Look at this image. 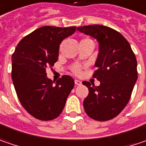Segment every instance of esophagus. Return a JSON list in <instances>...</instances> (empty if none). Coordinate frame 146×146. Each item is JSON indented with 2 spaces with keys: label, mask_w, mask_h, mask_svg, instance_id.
<instances>
[{
  "label": "esophagus",
  "mask_w": 146,
  "mask_h": 146,
  "mask_svg": "<svg viewBox=\"0 0 146 146\" xmlns=\"http://www.w3.org/2000/svg\"><path fill=\"white\" fill-rule=\"evenodd\" d=\"M74 82H75L76 85H81L82 84V82L80 81V80H78V79H75V80H74Z\"/></svg>",
  "instance_id": "34e87169"
}]
</instances>
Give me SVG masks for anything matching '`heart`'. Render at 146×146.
I'll return each mask as SVG.
<instances>
[{"instance_id":"obj_1","label":"heart","mask_w":146,"mask_h":146,"mask_svg":"<svg viewBox=\"0 0 146 146\" xmlns=\"http://www.w3.org/2000/svg\"><path fill=\"white\" fill-rule=\"evenodd\" d=\"M82 41H92V40H91L90 39H88V38H85V39H82ZM71 70H72V72H73V73H75V74H79L82 71V66L78 64H74L73 67H72Z\"/></svg>"}]
</instances>
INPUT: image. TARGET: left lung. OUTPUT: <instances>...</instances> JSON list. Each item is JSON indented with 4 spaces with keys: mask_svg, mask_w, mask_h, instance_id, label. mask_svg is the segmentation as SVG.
Returning a JSON list of instances; mask_svg holds the SVG:
<instances>
[{
    "mask_svg": "<svg viewBox=\"0 0 146 146\" xmlns=\"http://www.w3.org/2000/svg\"><path fill=\"white\" fill-rule=\"evenodd\" d=\"M78 30L98 39L99 54L92 77L100 85L88 87V95L83 101L88 116L105 121L113 119L127 105L137 80V62L131 47L124 36L110 27L92 25L78 27Z\"/></svg>",
    "mask_w": 146,
    "mask_h": 146,
    "instance_id": "obj_1",
    "label": "left lung"
}]
</instances>
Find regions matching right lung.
<instances>
[{"label": "right lung", "mask_w": 146, "mask_h": 146, "mask_svg": "<svg viewBox=\"0 0 146 146\" xmlns=\"http://www.w3.org/2000/svg\"><path fill=\"white\" fill-rule=\"evenodd\" d=\"M76 31V27L43 26L20 41L11 57V78L23 107L35 118L50 121L59 116L74 80L64 75L54 82L46 70L58 61L61 42Z\"/></svg>", "instance_id": "add662e5"}]
</instances>
